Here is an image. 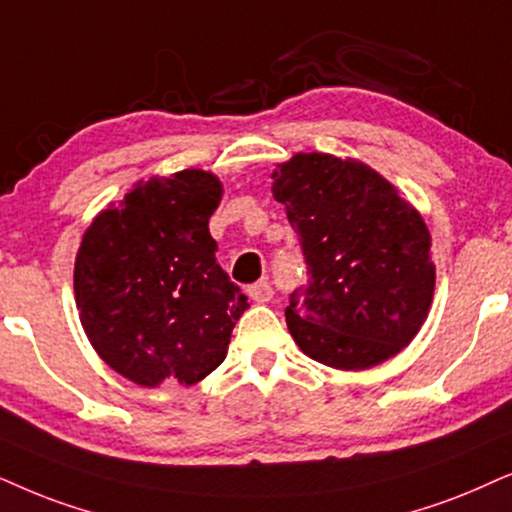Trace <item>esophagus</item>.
<instances>
[{
    "label": "esophagus",
    "mask_w": 512,
    "mask_h": 512,
    "mask_svg": "<svg viewBox=\"0 0 512 512\" xmlns=\"http://www.w3.org/2000/svg\"><path fill=\"white\" fill-rule=\"evenodd\" d=\"M248 295L252 302H269L274 297V288L269 286V281H257L248 288Z\"/></svg>",
    "instance_id": "esophagus-1"
}]
</instances>
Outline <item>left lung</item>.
<instances>
[{
	"label": "left lung",
	"instance_id": "left-lung-1",
	"mask_svg": "<svg viewBox=\"0 0 512 512\" xmlns=\"http://www.w3.org/2000/svg\"><path fill=\"white\" fill-rule=\"evenodd\" d=\"M271 179L309 274L286 307L297 347L340 371L399 354L428 319L435 293L430 231L420 212L352 158L297 153Z\"/></svg>",
	"mask_w": 512,
	"mask_h": 512
}]
</instances>
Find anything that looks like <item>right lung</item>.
<instances>
[{
  "label": "right lung",
  "mask_w": 512,
  "mask_h": 512,
  "mask_svg": "<svg viewBox=\"0 0 512 512\" xmlns=\"http://www.w3.org/2000/svg\"><path fill=\"white\" fill-rule=\"evenodd\" d=\"M222 181L203 170L141 179L94 217L75 302L96 354L144 387L193 385L226 357L248 297L219 267L208 222Z\"/></svg>",
  "instance_id": "1"
}]
</instances>
